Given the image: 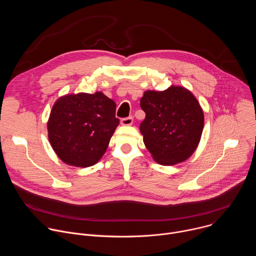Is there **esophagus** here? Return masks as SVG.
I'll use <instances>...</instances> for the list:
<instances>
[{"label":"esophagus","mask_w":256,"mask_h":256,"mask_svg":"<svg viewBox=\"0 0 256 256\" xmlns=\"http://www.w3.org/2000/svg\"><path fill=\"white\" fill-rule=\"evenodd\" d=\"M122 124V126H132V122H134V118L132 116H128V118H124L120 120Z\"/></svg>","instance_id":"34e87169"}]
</instances>
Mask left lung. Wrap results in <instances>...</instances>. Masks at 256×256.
Here are the masks:
<instances>
[{"label": "left lung", "mask_w": 256, "mask_h": 256, "mask_svg": "<svg viewBox=\"0 0 256 256\" xmlns=\"http://www.w3.org/2000/svg\"><path fill=\"white\" fill-rule=\"evenodd\" d=\"M146 118L140 126L146 147L162 165L186 161L196 151L204 128V112L184 87L146 91L140 98Z\"/></svg>", "instance_id": "obj_1"}]
</instances>
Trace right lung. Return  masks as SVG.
Instances as JSON below:
<instances>
[{"label":"right lung","mask_w":256,"mask_h":256,"mask_svg":"<svg viewBox=\"0 0 256 256\" xmlns=\"http://www.w3.org/2000/svg\"><path fill=\"white\" fill-rule=\"evenodd\" d=\"M116 104L101 92L60 97L50 112L48 138L66 164L89 167L105 153L120 120Z\"/></svg>","instance_id":"obj_1"}]
</instances>
